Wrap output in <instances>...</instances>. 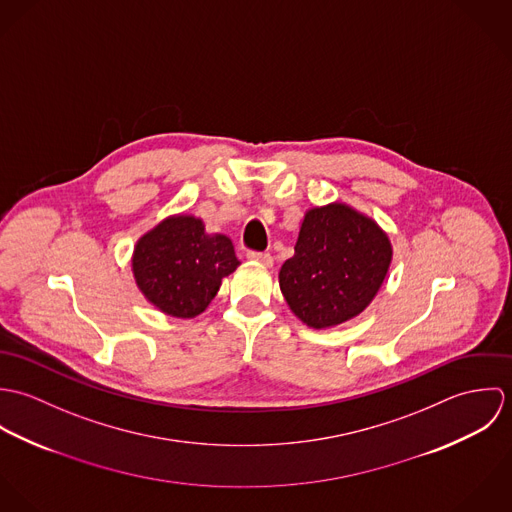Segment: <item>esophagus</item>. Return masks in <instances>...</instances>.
Masks as SVG:
<instances>
[{
  "label": "esophagus",
  "mask_w": 512,
  "mask_h": 512,
  "mask_svg": "<svg viewBox=\"0 0 512 512\" xmlns=\"http://www.w3.org/2000/svg\"><path fill=\"white\" fill-rule=\"evenodd\" d=\"M248 260L258 262L262 266H272V254L270 252H258V250H248Z\"/></svg>",
  "instance_id": "obj_1"
}]
</instances>
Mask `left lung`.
Returning a JSON list of instances; mask_svg holds the SVG:
<instances>
[{"mask_svg":"<svg viewBox=\"0 0 512 512\" xmlns=\"http://www.w3.org/2000/svg\"><path fill=\"white\" fill-rule=\"evenodd\" d=\"M390 260L388 236L372 220L345 205L311 209L280 270V288L303 323L333 327L372 301Z\"/></svg>","mask_w":512,"mask_h":512,"instance_id":"8db88e82","label":"left lung"}]
</instances>
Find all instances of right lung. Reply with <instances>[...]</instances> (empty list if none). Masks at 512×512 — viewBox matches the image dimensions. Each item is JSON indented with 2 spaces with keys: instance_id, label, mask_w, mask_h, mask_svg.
<instances>
[{
  "instance_id": "1",
  "label": "right lung",
  "mask_w": 512,
  "mask_h": 512,
  "mask_svg": "<svg viewBox=\"0 0 512 512\" xmlns=\"http://www.w3.org/2000/svg\"><path fill=\"white\" fill-rule=\"evenodd\" d=\"M230 238L209 236L193 217L163 220L138 242L134 274L140 290L173 317H195L213 301L222 278L238 268Z\"/></svg>"
}]
</instances>
